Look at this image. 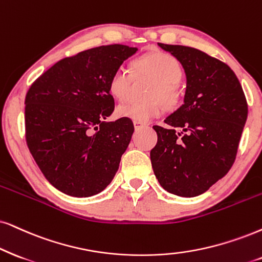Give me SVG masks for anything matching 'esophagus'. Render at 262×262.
<instances>
[{
  "label": "esophagus",
  "instance_id": "34e87169",
  "mask_svg": "<svg viewBox=\"0 0 262 262\" xmlns=\"http://www.w3.org/2000/svg\"><path fill=\"white\" fill-rule=\"evenodd\" d=\"M133 123H134V128L135 129H140V128H142V127H144V123H140V122H133Z\"/></svg>",
  "mask_w": 262,
  "mask_h": 262
}]
</instances>
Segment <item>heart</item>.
<instances>
[{"label": "heart", "mask_w": 262, "mask_h": 262, "mask_svg": "<svg viewBox=\"0 0 262 262\" xmlns=\"http://www.w3.org/2000/svg\"><path fill=\"white\" fill-rule=\"evenodd\" d=\"M134 74L146 75L155 79L148 91V101H125L116 107V115L133 122L145 123L158 117L163 112V102L167 106L177 104L180 97L178 82L183 76V69L178 59L165 52H155L142 55L133 64ZM132 72L120 66L108 79V92L112 97L123 100L127 98L132 84Z\"/></svg>", "instance_id": "1"}]
</instances>
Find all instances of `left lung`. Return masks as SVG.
<instances>
[{
  "label": "left lung",
  "instance_id": "8db88e82",
  "mask_svg": "<svg viewBox=\"0 0 262 262\" xmlns=\"http://www.w3.org/2000/svg\"><path fill=\"white\" fill-rule=\"evenodd\" d=\"M158 46L183 65L186 92L184 104L164 120L169 127L154 125L158 140L150 152L152 168L165 191L196 197L232 167L248 117L247 99L225 62L186 46Z\"/></svg>",
  "mask_w": 262,
  "mask_h": 262
}]
</instances>
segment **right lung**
I'll return each mask as SVG.
<instances>
[{
	"label": "right lung",
	"instance_id": "obj_1",
	"mask_svg": "<svg viewBox=\"0 0 262 262\" xmlns=\"http://www.w3.org/2000/svg\"><path fill=\"white\" fill-rule=\"evenodd\" d=\"M137 51L110 45L64 58L26 93V144L45 178L69 196H94L117 173L134 125L106 122L115 108L108 79Z\"/></svg>",
	"mask_w": 262,
	"mask_h": 262
}]
</instances>
